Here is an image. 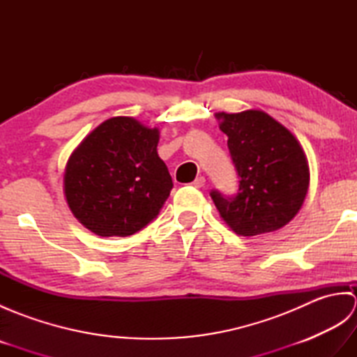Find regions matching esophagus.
Returning a JSON list of instances; mask_svg holds the SVG:
<instances>
[{"instance_id": "obj_1", "label": "esophagus", "mask_w": 357, "mask_h": 357, "mask_svg": "<svg viewBox=\"0 0 357 357\" xmlns=\"http://www.w3.org/2000/svg\"><path fill=\"white\" fill-rule=\"evenodd\" d=\"M196 188H201V187H204V185H206V178H204V176H199V178H196L195 181H193V183H192Z\"/></svg>"}]
</instances>
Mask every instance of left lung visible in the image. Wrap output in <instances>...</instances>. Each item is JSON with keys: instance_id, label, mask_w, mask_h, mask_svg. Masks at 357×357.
<instances>
[{"instance_id": "8db88e82", "label": "left lung", "mask_w": 357, "mask_h": 357, "mask_svg": "<svg viewBox=\"0 0 357 357\" xmlns=\"http://www.w3.org/2000/svg\"><path fill=\"white\" fill-rule=\"evenodd\" d=\"M215 116L229 136L227 146L241 178L234 198L210 193L219 215L241 236L282 229L308 193L310 169L301 142L264 110L218 112Z\"/></svg>"}]
</instances>
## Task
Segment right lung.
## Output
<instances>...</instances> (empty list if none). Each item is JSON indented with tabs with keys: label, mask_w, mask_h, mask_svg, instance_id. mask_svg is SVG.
I'll return each instance as SVG.
<instances>
[{
	"label": "right lung",
	"mask_w": 357,
	"mask_h": 357,
	"mask_svg": "<svg viewBox=\"0 0 357 357\" xmlns=\"http://www.w3.org/2000/svg\"><path fill=\"white\" fill-rule=\"evenodd\" d=\"M159 128L113 116L72 151L64 196L72 215L98 236H130L158 216L173 187L158 155Z\"/></svg>",
	"instance_id": "add662e5"
}]
</instances>
